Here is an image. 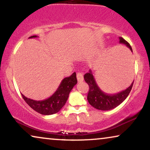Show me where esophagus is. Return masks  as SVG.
Returning <instances> with one entry per match:
<instances>
[{
	"label": "esophagus",
	"mask_w": 150,
	"mask_h": 150,
	"mask_svg": "<svg viewBox=\"0 0 150 150\" xmlns=\"http://www.w3.org/2000/svg\"><path fill=\"white\" fill-rule=\"evenodd\" d=\"M76 77H77L78 82H82L84 80L83 74L81 73V72H78L77 74H76Z\"/></svg>",
	"instance_id": "1"
}]
</instances>
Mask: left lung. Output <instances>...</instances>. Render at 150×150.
Masks as SVG:
<instances>
[{"label":"left lung","instance_id":"obj_1","mask_svg":"<svg viewBox=\"0 0 150 150\" xmlns=\"http://www.w3.org/2000/svg\"><path fill=\"white\" fill-rule=\"evenodd\" d=\"M119 39L120 44H125L128 48H130L131 52H132V49L128 42L121 37ZM84 79L89 87V93L87 95L88 102L93 107L101 110H111L122 103L130 93L134 83L133 81L130 87L120 93L108 94L100 89L91 69H89V72L84 75Z\"/></svg>","mask_w":150,"mask_h":150}]
</instances>
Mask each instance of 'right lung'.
Returning <instances> with one entry per match:
<instances>
[{
	"mask_svg": "<svg viewBox=\"0 0 150 150\" xmlns=\"http://www.w3.org/2000/svg\"><path fill=\"white\" fill-rule=\"evenodd\" d=\"M37 37V35H33L29 38ZM76 83V72H74L70 76L65 78L61 81L57 91L46 100L37 101L25 97L23 94H22V96L28 105L36 112L44 115H49L57 113L62 108L68 99L71 90Z\"/></svg>",
	"mask_w": 150,
	"mask_h": 150,
	"instance_id": "obj_1",
	"label": "right lung"
}]
</instances>
